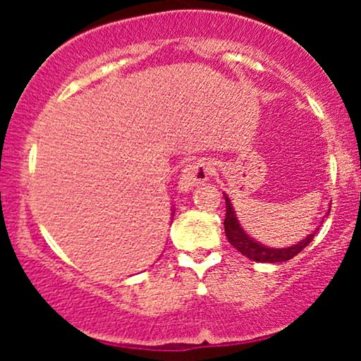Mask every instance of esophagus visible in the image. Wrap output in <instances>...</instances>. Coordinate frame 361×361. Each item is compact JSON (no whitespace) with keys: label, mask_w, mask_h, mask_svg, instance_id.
<instances>
[{"label":"esophagus","mask_w":361,"mask_h":361,"mask_svg":"<svg viewBox=\"0 0 361 361\" xmlns=\"http://www.w3.org/2000/svg\"><path fill=\"white\" fill-rule=\"evenodd\" d=\"M210 173V164L207 163L205 159H195L190 161L188 164H185L183 169H181L180 175V188L186 192V190H192L193 186L198 183H204V181L209 180Z\"/></svg>","instance_id":"obj_1"}]
</instances>
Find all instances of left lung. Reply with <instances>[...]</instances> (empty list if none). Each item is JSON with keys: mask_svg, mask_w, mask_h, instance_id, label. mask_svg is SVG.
<instances>
[{"mask_svg": "<svg viewBox=\"0 0 361 361\" xmlns=\"http://www.w3.org/2000/svg\"><path fill=\"white\" fill-rule=\"evenodd\" d=\"M224 229H226V235L229 239V243L243 252L246 258L252 261H258V263H281V261L292 259L293 256H297L304 250L305 246H309V243L312 241L314 235H316L317 229L312 234H309L304 241H300L295 246L290 247H281V250H271V247L263 246V244L252 241V239L243 231V227L239 226L238 219H235L234 209L231 205V200L226 197V219H224Z\"/></svg>", "mask_w": 361, "mask_h": 361, "instance_id": "left-lung-1", "label": "left lung"}]
</instances>
